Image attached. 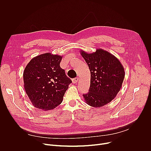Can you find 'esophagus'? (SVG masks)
Instances as JSON below:
<instances>
[{
    "instance_id": "esophagus-1",
    "label": "esophagus",
    "mask_w": 151,
    "mask_h": 151,
    "mask_svg": "<svg viewBox=\"0 0 151 151\" xmlns=\"http://www.w3.org/2000/svg\"><path fill=\"white\" fill-rule=\"evenodd\" d=\"M78 78H74V79H72V83H76L78 81Z\"/></svg>"
}]
</instances>
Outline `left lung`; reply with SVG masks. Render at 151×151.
<instances>
[{
	"label": "left lung",
	"mask_w": 151,
	"mask_h": 151,
	"mask_svg": "<svg viewBox=\"0 0 151 151\" xmlns=\"http://www.w3.org/2000/svg\"><path fill=\"white\" fill-rule=\"evenodd\" d=\"M81 54L91 73L89 92L83 94L86 103L94 107H101L110 103L120 91L125 76L123 66L114 55L103 49L88 54Z\"/></svg>",
	"instance_id": "obj_1"
}]
</instances>
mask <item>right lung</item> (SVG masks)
Here are the masks:
<instances>
[{
  "instance_id": "add662e5",
  "label": "right lung",
  "mask_w": 151,
  "mask_h": 151,
  "mask_svg": "<svg viewBox=\"0 0 151 151\" xmlns=\"http://www.w3.org/2000/svg\"><path fill=\"white\" fill-rule=\"evenodd\" d=\"M63 56L45 53L33 58L23 72L24 87L33 106L52 110L62 102L72 82L60 68Z\"/></svg>"
}]
</instances>
